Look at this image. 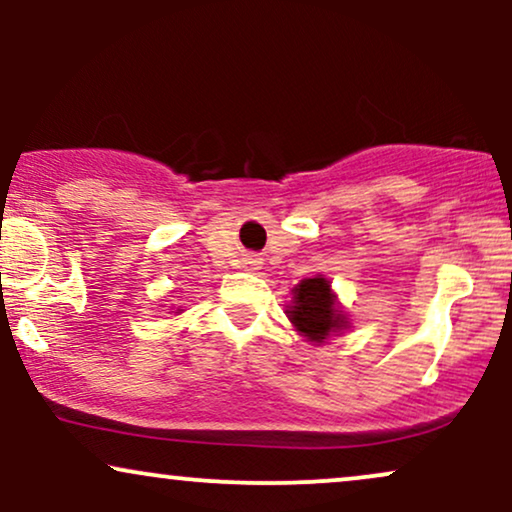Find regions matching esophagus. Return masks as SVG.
I'll return each instance as SVG.
<instances>
[{
    "mask_svg": "<svg viewBox=\"0 0 512 512\" xmlns=\"http://www.w3.org/2000/svg\"><path fill=\"white\" fill-rule=\"evenodd\" d=\"M245 264H248L250 269H257V267H260V257H255V255L245 257Z\"/></svg>",
    "mask_w": 512,
    "mask_h": 512,
    "instance_id": "obj_1",
    "label": "esophagus"
}]
</instances>
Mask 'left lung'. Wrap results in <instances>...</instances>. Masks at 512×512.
Returning <instances> with one entry per match:
<instances>
[{"label": "left lung", "instance_id": "obj_1", "mask_svg": "<svg viewBox=\"0 0 512 512\" xmlns=\"http://www.w3.org/2000/svg\"><path fill=\"white\" fill-rule=\"evenodd\" d=\"M291 322L310 342H322L332 330L346 327V320L334 308L330 281L315 276L305 279L293 289V305L289 308Z\"/></svg>", "mask_w": 512, "mask_h": 512}]
</instances>
